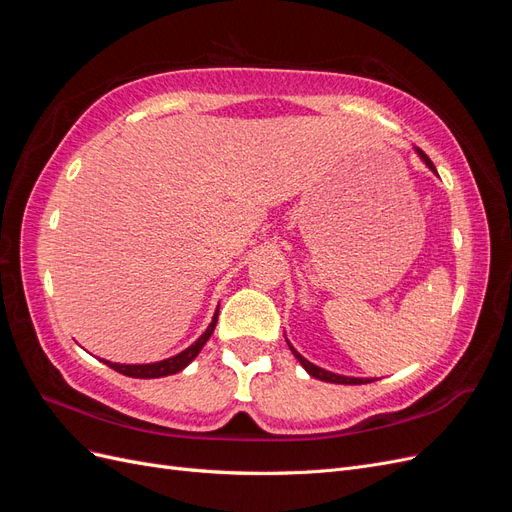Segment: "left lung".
Wrapping results in <instances>:
<instances>
[{
	"instance_id": "left-lung-1",
	"label": "left lung",
	"mask_w": 512,
	"mask_h": 512,
	"mask_svg": "<svg viewBox=\"0 0 512 512\" xmlns=\"http://www.w3.org/2000/svg\"><path fill=\"white\" fill-rule=\"evenodd\" d=\"M416 153L418 156H421V160L433 170V173H436V166H433V162L427 158V153L425 151H421L416 147ZM438 175V173H436ZM290 346V344H288ZM290 350H292V354L297 356V361L305 367V371L312 378H318V380H322V382H333V384H367V382H374V378H350V376H339V374H333V371H327V369H322V367H318V365H314V363H309L307 359H303V356L294 350L292 346H290Z\"/></svg>"
}]
</instances>
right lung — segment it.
<instances>
[{
    "instance_id": "add662e5",
    "label": "right lung",
    "mask_w": 512,
    "mask_h": 512,
    "mask_svg": "<svg viewBox=\"0 0 512 512\" xmlns=\"http://www.w3.org/2000/svg\"><path fill=\"white\" fill-rule=\"evenodd\" d=\"M218 314L220 312L213 314V320L207 327V331L200 335L192 346H188L183 352H179L175 356H170V359H164V361H158V363H145V365H123V363H111V361H104V363L111 369L119 371V374L130 376V378H164V376H170V374H177V371H181L183 367H188L196 359L198 352L203 350V346L207 344V339L211 337V333L215 329V324H218Z\"/></svg>"
}]
</instances>
